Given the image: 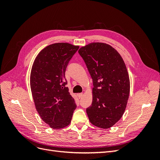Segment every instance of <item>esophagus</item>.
Here are the masks:
<instances>
[{"mask_svg": "<svg viewBox=\"0 0 160 160\" xmlns=\"http://www.w3.org/2000/svg\"><path fill=\"white\" fill-rule=\"evenodd\" d=\"M77 95H78V98H79V99H81V98H83V93H78V94H77Z\"/></svg>", "mask_w": 160, "mask_h": 160, "instance_id": "obj_1", "label": "esophagus"}]
</instances>
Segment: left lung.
<instances>
[{
	"mask_svg": "<svg viewBox=\"0 0 160 160\" xmlns=\"http://www.w3.org/2000/svg\"><path fill=\"white\" fill-rule=\"evenodd\" d=\"M93 80V101L86 109L90 122L103 129L112 127L122 117L130 83L122 57L114 48L92 42L78 51Z\"/></svg>",
	"mask_w": 160,
	"mask_h": 160,
	"instance_id": "1",
	"label": "left lung"
}]
</instances>
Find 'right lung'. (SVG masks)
Returning a JSON list of instances; mask_svg holds the SVG:
<instances>
[{
    "instance_id": "add662e5",
    "label": "right lung",
    "mask_w": 160,
    "mask_h": 160,
    "mask_svg": "<svg viewBox=\"0 0 160 160\" xmlns=\"http://www.w3.org/2000/svg\"><path fill=\"white\" fill-rule=\"evenodd\" d=\"M78 49L66 42L50 45L38 53L32 67L30 83L36 109L52 129L67 127L77 108L65 72Z\"/></svg>"
}]
</instances>
